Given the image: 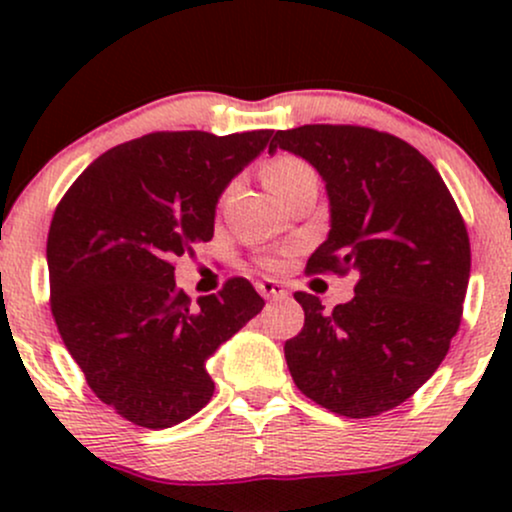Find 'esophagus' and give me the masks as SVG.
<instances>
[{"label":"esophagus","instance_id":"34e87169","mask_svg":"<svg viewBox=\"0 0 512 512\" xmlns=\"http://www.w3.org/2000/svg\"><path fill=\"white\" fill-rule=\"evenodd\" d=\"M257 291H260L262 298H286L289 296V291H286V286L281 284V281H274V279H262L257 281Z\"/></svg>","mask_w":512,"mask_h":512}]
</instances>
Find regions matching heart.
<instances>
[{"label": "heart", "mask_w": 512, "mask_h": 512, "mask_svg": "<svg viewBox=\"0 0 512 512\" xmlns=\"http://www.w3.org/2000/svg\"><path fill=\"white\" fill-rule=\"evenodd\" d=\"M262 175H264V182H267L269 190H272L274 195L281 199L286 192L293 190L298 182L310 178V175H315V170L310 168L303 158L276 156V158H269V161L264 163Z\"/></svg>", "instance_id": "1"}]
</instances>
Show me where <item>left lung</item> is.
I'll list each match as a JSON object with an SVG mask.
<instances>
[{
    "label": "left lung",
    "mask_w": 512,
    "mask_h": 512,
    "mask_svg": "<svg viewBox=\"0 0 512 512\" xmlns=\"http://www.w3.org/2000/svg\"><path fill=\"white\" fill-rule=\"evenodd\" d=\"M322 175L330 236L308 274H356L354 298L325 305L296 291L303 330L284 344L305 397L349 419L399 407L436 373L462 320L472 250L464 219L433 163L404 139L358 125L276 132Z\"/></svg>",
    "instance_id": "8db88e82"
}]
</instances>
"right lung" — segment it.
Here are the masks:
<instances>
[{
	"instance_id": "right-lung-1",
	"label": "right lung",
	"mask_w": 512,
	"mask_h": 512,
	"mask_svg": "<svg viewBox=\"0 0 512 512\" xmlns=\"http://www.w3.org/2000/svg\"><path fill=\"white\" fill-rule=\"evenodd\" d=\"M274 129L151 132L105 151L57 204L50 310L88 387L122 419L170 428L214 395L207 358L262 310L233 276L197 303L175 260L214 238L216 202Z\"/></svg>"
}]
</instances>
